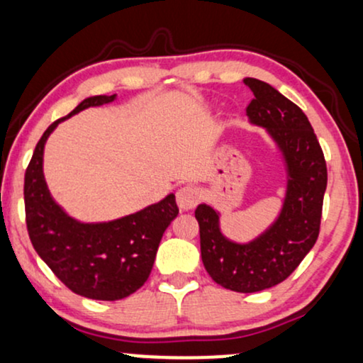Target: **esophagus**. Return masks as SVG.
Returning <instances> with one entry per match:
<instances>
[{"mask_svg": "<svg viewBox=\"0 0 363 363\" xmlns=\"http://www.w3.org/2000/svg\"><path fill=\"white\" fill-rule=\"evenodd\" d=\"M199 201H200V191L196 186L185 185V186L178 188L177 203L182 210H191L193 206L199 205Z\"/></svg>", "mask_w": 363, "mask_h": 363, "instance_id": "1", "label": "esophagus"}]
</instances>
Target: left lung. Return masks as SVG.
Returning a JSON list of instances; mask_svg holds the SVG:
<instances>
[{
    "label": "left lung",
    "mask_w": 363,
    "mask_h": 363,
    "mask_svg": "<svg viewBox=\"0 0 363 363\" xmlns=\"http://www.w3.org/2000/svg\"><path fill=\"white\" fill-rule=\"evenodd\" d=\"M253 100L247 115L263 126L284 153L289 183L277 222L250 243H235L220 232L218 213L211 206H196L201 260L208 275L223 289L253 294L279 285L312 250L320 232L327 163L307 115L257 78H245Z\"/></svg>",
    "instance_id": "obj_1"
}]
</instances>
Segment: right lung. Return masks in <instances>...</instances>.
<instances>
[{
  "label": "right lung",
  "instance_id": "obj_1",
  "mask_svg": "<svg viewBox=\"0 0 363 363\" xmlns=\"http://www.w3.org/2000/svg\"><path fill=\"white\" fill-rule=\"evenodd\" d=\"M116 95L83 100L51 123L38 141L25 173L26 228L38 255L74 294L93 300H121L148 280L160 240L178 215L175 195L108 223H79L51 199L43 177V150L60 121Z\"/></svg>",
  "mask_w": 363,
  "mask_h": 363
}]
</instances>
